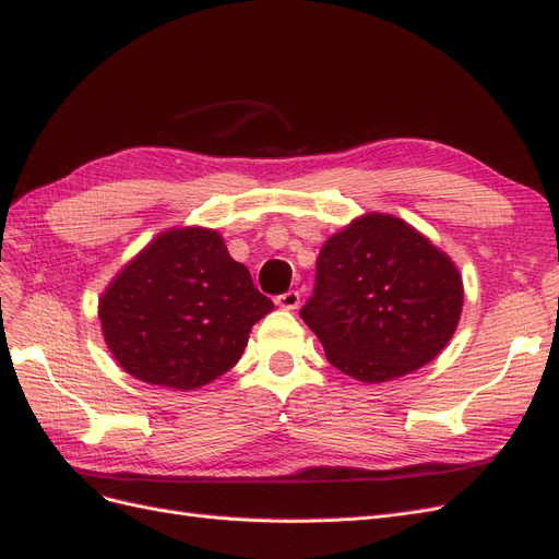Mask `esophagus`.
I'll use <instances>...</instances> for the list:
<instances>
[{
    "instance_id": "34e87169",
    "label": "esophagus",
    "mask_w": 559,
    "mask_h": 559,
    "mask_svg": "<svg viewBox=\"0 0 559 559\" xmlns=\"http://www.w3.org/2000/svg\"><path fill=\"white\" fill-rule=\"evenodd\" d=\"M276 305H278L281 309H288V311L297 309V307H299V290H288V293L278 295V297H276Z\"/></svg>"
}]
</instances>
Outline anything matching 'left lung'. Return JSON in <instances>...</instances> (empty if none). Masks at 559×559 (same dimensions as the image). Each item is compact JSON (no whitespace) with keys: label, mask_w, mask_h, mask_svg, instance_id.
Returning a JSON list of instances; mask_svg holds the SVG:
<instances>
[{"label":"left lung","mask_w":559,"mask_h":559,"mask_svg":"<svg viewBox=\"0 0 559 559\" xmlns=\"http://www.w3.org/2000/svg\"><path fill=\"white\" fill-rule=\"evenodd\" d=\"M463 309L455 264L392 214H366L325 240L299 317L328 361L361 382L418 370L449 345Z\"/></svg>","instance_id":"8db88e82"}]
</instances>
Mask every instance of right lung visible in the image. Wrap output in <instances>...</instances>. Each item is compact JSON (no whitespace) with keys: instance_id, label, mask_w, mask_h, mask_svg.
Here are the masks:
<instances>
[{"instance_id":"add662e5","label":"right lung","mask_w":559,"mask_h":559,"mask_svg":"<svg viewBox=\"0 0 559 559\" xmlns=\"http://www.w3.org/2000/svg\"><path fill=\"white\" fill-rule=\"evenodd\" d=\"M274 309L212 228H171L108 285L98 319L118 364L148 384L195 390L231 370Z\"/></svg>"}]
</instances>
